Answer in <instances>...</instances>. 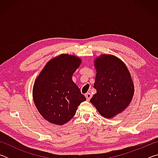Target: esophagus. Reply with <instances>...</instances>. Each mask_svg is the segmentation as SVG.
Segmentation results:
<instances>
[{"instance_id": "1", "label": "esophagus", "mask_w": 158, "mask_h": 158, "mask_svg": "<svg viewBox=\"0 0 158 158\" xmlns=\"http://www.w3.org/2000/svg\"><path fill=\"white\" fill-rule=\"evenodd\" d=\"M85 98H86V100L88 101H89L90 100V98H92V94L90 93H87L85 95Z\"/></svg>"}]
</instances>
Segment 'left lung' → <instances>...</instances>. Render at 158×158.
I'll return each mask as SVG.
<instances>
[{
    "mask_svg": "<svg viewBox=\"0 0 158 158\" xmlns=\"http://www.w3.org/2000/svg\"><path fill=\"white\" fill-rule=\"evenodd\" d=\"M97 93L90 102L100 115L111 118L121 114L132 100L135 88L125 64L116 56L102 54L94 60Z\"/></svg>",
    "mask_w": 158,
    "mask_h": 158,
    "instance_id": "1",
    "label": "left lung"
}]
</instances>
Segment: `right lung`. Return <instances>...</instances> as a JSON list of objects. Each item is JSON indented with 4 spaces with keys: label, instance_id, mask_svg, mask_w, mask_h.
I'll return each mask as SVG.
<instances>
[{
    "label": "right lung",
    "instance_id": "1",
    "mask_svg": "<svg viewBox=\"0 0 158 158\" xmlns=\"http://www.w3.org/2000/svg\"><path fill=\"white\" fill-rule=\"evenodd\" d=\"M81 59L60 54L48 62L35 81L33 98L39 113L53 124L62 125L75 115L85 97L73 81Z\"/></svg>",
    "mask_w": 158,
    "mask_h": 158
}]
</instances>
